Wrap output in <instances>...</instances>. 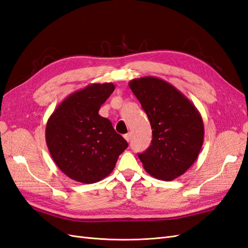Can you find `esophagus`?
I'll use <instances>...</instances> for the list:
<instances>
[{"label":"esophagus","instance_id":"1","mask_svg":"<svg viewBox=\"0 0 248 248\" xmlns=\"http://www.w3.org/2000/svg\"><path fill=\"white\" fill-rule=\"evenodd\" d=\"M130 134L128 132V134H126V135H124V138H125V140L127 141V142H129V140H130Z\"/></svg>","mask_w":248,"mask_h":248}]
</instances>
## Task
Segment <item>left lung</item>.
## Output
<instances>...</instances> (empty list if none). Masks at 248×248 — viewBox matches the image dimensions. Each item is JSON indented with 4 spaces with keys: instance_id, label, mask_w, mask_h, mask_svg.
Returning <instances> with one entry per match:
<instances>
[{
    "instance_id": "8db88e82",
    "label": "left lung",
    "mask_w": 248,
    "mask_h": 248,
    "mask_svg": "<svg viewBox=\"0 0 248 248\" xmlns=\"http://www.w3.org/2000/svg\"><path fill=\"white\" fill-rule=\"evenodd\" d=\"M128 85L153 129L152 145L138 155L144 170L159 180L182 176L194 164L203 145L200 112L180 90L162 78H134Z\"/></svg>"
}]
</instances>
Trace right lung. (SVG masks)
I'll list each match as a JSON object with an SVG mask.
<instances>
[{"mask_svg":"<svg viewBox=\"0 0 248 248\" xmlns=\"http://www.w3.org/2000/svg\"><path fill=\"white\" fill-rule=\"evenodd\" d=\"M113 90L112 83L90 84L68 95L47 121L48 150L60 170L78 182L106 178L128 146L110 121L99 114Z\"/></svg>","mask_w":248,"mask_h":248,"instance_id":"obj_1","label":"right lung"}]
</instances>
